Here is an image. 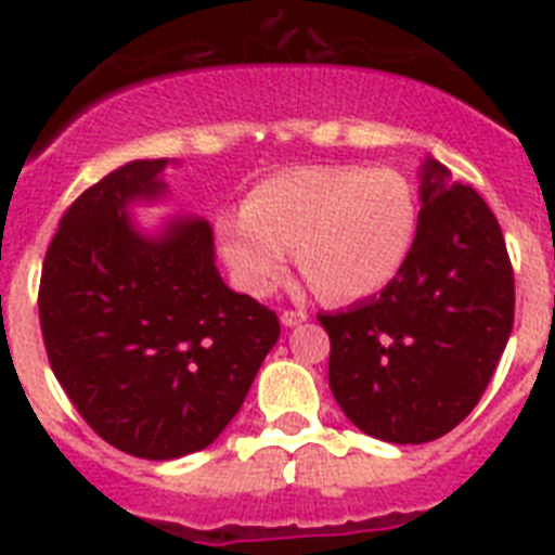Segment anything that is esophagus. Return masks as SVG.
<instances>
[{
	"instance_id": "34e87169",
	"label": "esophagus",
	"mask_w": 555,
	"mask_h": 555,
	"mask_svg": "<svg viewBox=\"0 0 555 555\" xmlns=\"http://www.w3.org/2000/svg\"><path fill=\"white\" fill-rule=\"evenodd\" d=\"M308 320V311H300V308H286V311L281 313V322L286 327L292 325H300V322Z\"/></svg>"
}]
</instances>
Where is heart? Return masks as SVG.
<instances>
[{
	"label": "heart",
	"instance_id": "obj_1",
	"mask_svg": "<svg viewBox=\"0 0 555 555\" xmlns=\"http://www.w3.org/2000/svg\"><path fill=\"white\" fill-rule=\"evenodd\" d=\"M416 235L409 180L386 166H302L261 180L238 214L219 222L230 269L249 294H269L292 247L327 300H358L397 278Z\"/></svg>",
	"mask_w": 555,
	"mask_h": 555
}]
</instances>
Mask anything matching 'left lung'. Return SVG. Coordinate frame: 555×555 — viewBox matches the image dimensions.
Here are the masks:
<instances>
[{"label": "left lung", "mask_w": 555, "mask_h": 555, "mask_svg": "<svg viewBox=\"0 0 555 555\" xmlns=\"http://www.w3.org/2000/svg\"><path fill=\"white\" fill-rule=\"evenodd\" d=\"M327 384L350 423L395 444L450 434L478 405L514 325V269L473 185L423 166V210L403 269L356 308L320 313Z\"/></svg>", "instance_id": "8db88e82"}]
</instances>
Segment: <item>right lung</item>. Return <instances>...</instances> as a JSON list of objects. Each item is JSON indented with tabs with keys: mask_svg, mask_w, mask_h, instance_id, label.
<instances>
[{
	"mask_svg": "<svg viewBox=\"0 0 555 555\" xmlns=\"http://www.w3.org/2000/svg\"><path fill=\"white\" fill-rule=\"evenodd\" d=\"M166 166L130 160L82 191L38 286L49 366L77 414L152 461L208 448L281 336L272 308L222 283L208 222L183 219L160 238L130 228L125 208L158 197Z\"/></svg>",
	"mask_w": 555,
	"mask_h": 555,
	"instance_id": "add662e5",
	"label": "right lung"
}]
</instances>
